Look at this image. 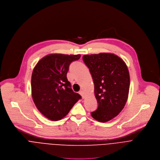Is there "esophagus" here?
Instances as JSON below:
<instances>
[{
  "instance_id": "1",
  "label": "esophagus",
  "mask_w": 160,
  "mask_h": 160,
  "mask_svg": "<svg viewBox=\"0 0 160 160\" xmlns=\"http://www.w3.org/2000/svg\"><path fill=\"white\" fill-rule=\"evenodd\" d=\"M79 94L82 96V98H85V94H84V92L83 91H79Z\"/></svg>"
}]
</instances>
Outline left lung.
I'll return each mask as SVG.
<instances>
[{"instance_id":"obj_1","label":"left lung","mask_w":160,"mask_h":160,"mask_svg":"<svg viewBox=\"0 0 160 160\" xmlns=\"http://www.w3.org/2000/svg\"><path fill=\"white\" fill-rule=\"evenodd\" d=\"M82 59L92 76L98 103L91 116L98 122H108L120 113L128 99V68L120 57L112 53L84 55Z\"/></svg>"}]
</instances>
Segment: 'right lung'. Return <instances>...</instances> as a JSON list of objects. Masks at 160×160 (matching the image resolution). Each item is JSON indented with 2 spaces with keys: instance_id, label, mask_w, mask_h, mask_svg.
Listing matches in <instances>:
<instances>
[{
  "instance_id": "1",
  "label": "right lung",
  "mask_w": 160,
  "mask_h": 160,
  "mask_svg": "<svg viewBox=\"0 0 160 160\" xmlns=\"http://www.w3.org/2000/svg\"><path fill=\"white\" fill-rule=\"evenodd\" d=\"M80 54L50 53L41 58L31 76V95L40 112L50 120L66 117L81 98L71 89L67 78L70 63Z\"/></svg>"
}]
</instances>
